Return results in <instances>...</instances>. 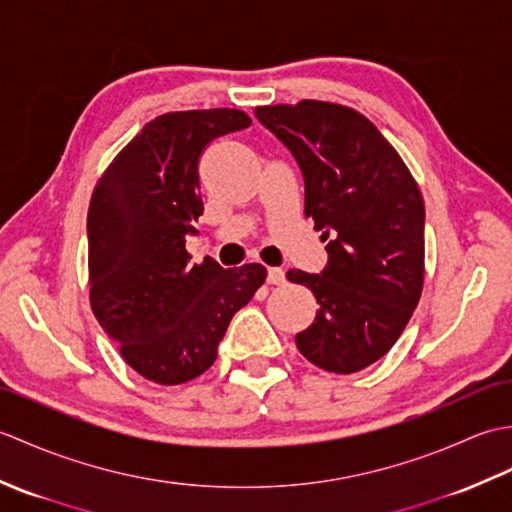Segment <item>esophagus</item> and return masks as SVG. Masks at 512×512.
Wrapping results in <instances>:
<instances>
[{"label": "esophagus", "mask_w": 512, "mask_h": 512, "mask_svg": "<svg viewBox=\"0 0 512 512\" xmlns=\"http://www.w3.org/2000/svg\"><path fill=\"white\" fill-rule=\"evenodd\" d=\"M266 281H268L270 286H279V284H284V281H286L284 270H281V268H268V277H266Z\"/></svg>", "instance_id": "esophagus-1"}]
</instances>
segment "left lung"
<instances>
[{
  "mask_svg": "<svg viewBox=\"0 0 512 512\" xmlns=\"http://www.w3.org/2000/svg\"><path fill=\"white\" fill-rule=\"evenodd\" d=\"M306 182V217L328 242L321 275L288 270L319 303L295 336L310 363L354 374L405 330L424 284V202L411 171L361 112L339 103L255 107Z\"/></svg>",
  "mask_w": 512,
  "mask_h": 512,
  "instance_id": "left-lung-1",
  "label": "left lung"
}]
</instances>
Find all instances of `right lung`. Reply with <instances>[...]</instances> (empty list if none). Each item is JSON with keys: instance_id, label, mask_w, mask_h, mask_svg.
<instances>
[{"instance_id": "right-lung-1", "label": "right lung", "mask_w": 512, "mask_h": 512, "mask_svg": "<svg viewBox=\"0 0 512 512\" xmlns=\"http://www.w3.org/2000/svg\"><path fill=\"white\" fill-rule=\"evenodd\" d=\"M239 110L169 112L149 121L99 178L88 211L90 306L125 363L158 385L198 378L233 314L266 281L262 264H191L187 235L204 206L200 158L239 132Z\"/></svg>"}]
</instances>
